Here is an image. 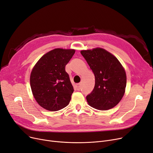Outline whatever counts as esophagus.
<instances>
[{
	"label": "esophagus",
	"mask_w": 153,
	"mask_h": 153,
	"mask_svg": "<svg viewBox=\"0 0 153 153\" xmlns=\"http://www.w3.org/2000/svg\"><path fill=\"white\" fill-rule=\"evenodd\" d=\"M76 89L77 90V91H79V90L81 89V84H77L76 85Z\"/></svg>",
	"instance_id": "esophagus-1"
}]
</instances>
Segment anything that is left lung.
I'll return each mask as SVG.
<instances>
[{"label": "left lung", "mask_w": 153, "mask_h": 153, "mask_svg": "<svg viewBox=\"0 0 153 153\" xmlns=\"http://www.w3.org/2000/svg\"><path fill=\"white\" fill-rule=\"evenodd\" d=\"M81 53L95 76L94 89L86 97L88 104L100 110L114 108L122 100L126 87V74L122 65L103 48L82 50Z\"/></svg>", "instance_id": "8db88e82"}]
</instances>
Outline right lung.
I'll return each instance as SVG.
<instances>
[{"label":"right lung","instance_id":"obj_1","mask_svg":"<svg viewBox=\"0 0 153 153\" xmlns=\"http://www.w3.org/2000/svg\"><path fill=\"white\" fill-rule=\"evenodd\" d=\"M75 53L74 50L55 48L39 59L30 76L33 94L43 108L55 111L69 105L74 88L65 65Z\"/></svg>","mask_w":153,"mask_h":153}]
</instances>
